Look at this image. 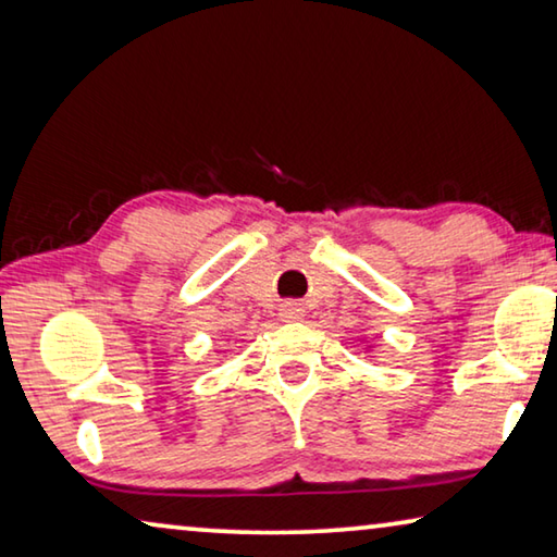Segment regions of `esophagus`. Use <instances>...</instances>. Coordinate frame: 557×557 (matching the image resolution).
Wrapping results in <instances>:
<instances>
[{
    "label": "esophagus",
    "mask_w": 557,
    "mask_h": 557,
    "mask_svg": "<svg viewBox=\"0 0 557 557\" xmlns=\"http://www.w3.org/2000/svg\"><path fill=\"white\" fill-rule=\"evenodd\" d=\"M280 317L285 319V322H299V319L305 317V307H301L299 301H285L280 309Z\"/></svg>",
    "instance_id": "obj_1"
}]
</instances>
